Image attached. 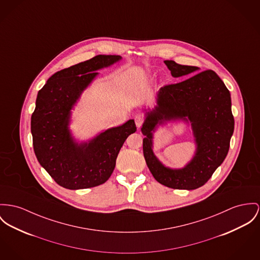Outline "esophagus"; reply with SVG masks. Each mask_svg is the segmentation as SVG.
Returning <instances> with one entry per match:
<instances>
[{
	"mask_svg": "<svg viewBox=\"0 0 260 260\" xmlns=\"http://www.w3.org/2000/svg\"><path fill=\"white\" fill-rule=\"evenodd\" d=\"M135 121H136V124H137V126L140 128V126L143 124V122H144V118H143V116H141V115H137L136 117H135Z\"/></svg>",
	"mask_w": 260,
	"mask_h": 260,
	"instance_id": "obj_1",
	"label": "esophagus"
}]
</instances>
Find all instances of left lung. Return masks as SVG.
Here are the masks:
<instances>
[{
    "label": "left lung",
    "instance_id": "1",
    "mask_svg": "<svg viewBox=\"0 0 260 260\" xmlns=\"http://www.w3.org/2000/svg\"><path fill=\"white\" fill-rule=\"evenodd\" d=\"M173 77H187L196 66L180 65L165 60ZM141 132L143 155L146 164L160 184L183 190H194L208 182L225 158L234 134L235 120L232 113L231 94L213 70H205L176 84L160 88L157 106L146 113ZM190 120L198 144L197 154L182 170L165 168L153 153L152 132L165 120Z\"/></svg>",
    "mask_w": 260,
    "mask_h": 260
}]
</instances>
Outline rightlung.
Returning a JSON list of instances; mask_svg holds the SVG:
<instances>
[{"mask_svg": "<svg viewBox=\"0 0 260 260\" xmlns=\"http://www.w3.org/2000/svg\"><path fill=\"white\" fill-rule=\"evenodd\" d=\"M120 59V55H97L54 73L39 91L30 122L34 150L40 165L66 189L105 183L115 169L123 142L137 131L135 120H129L89 142L77 143L68 128L70 111L98 75L96 71Z\"/></svg>", "mask_w": 260, "mask_h": 260, "instance_id": "obj_1", "label": "right lung"}]
</instances>
